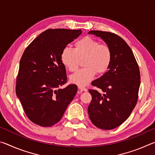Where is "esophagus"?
I'll list each match as a JSON object with an SVG mask.
<instances>
[{"instance_id":"esophagus-1","label":"esophagus","mask_w":155,"mask_h":155,"mask_svg":"<svg viewBox=\"0 0 155 155\" xmlns=\"http://www.w3.org/2000/svg\"><path fill=\"white\" fill-rule=\"evenodd\" d=\"M78 89H79L81 92H82V91H87V88L82 87V86H78Z\"/></svg>"}]
</instances>
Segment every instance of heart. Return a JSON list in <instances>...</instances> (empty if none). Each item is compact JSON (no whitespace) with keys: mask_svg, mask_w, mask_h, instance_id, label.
I'll use <instances>...</instances> for the list:
<instances>
[{"mask_svg":"<svg viewBox=\"0 0 155 155\" xmlns=\"http://www.w3.org/2000/svg\"><path fill=\"white\" fill-rule=\"evenodd\" d=\"M60 57L63 64L71 72L77 71L80 61L84 60L83 65L85 68L70 77V81L78 86L87 85L96 74H104L112 61L110 47L89 36L76 41L74 49L65 47Z\"/></svg>","mask_w":155,"mask_h":155,"instance_id":"obj_1","label":"heart"}]
</instances>
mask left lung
<instances>
[{
	"label": "left lung",
	"mask_w": 155,
	"mask_h": 155,
	"mask_svg": "<svg viewBox=\"0 0 155 155\" xmlns=\"http://www.w3.org/2000/svg\"><path fill=\"white\" fill-rule=\"evenodd\" d=\"M89 33L101 37L112 52L109 70L91 83L103 93L89 90L92 96L88 107L89 116L96 127L114 129L130 116L137 103L140 68L132 50L119 35L102 31H90Z\"/></svg>",
	"instance_id": "obj_1"
}]
</instances>
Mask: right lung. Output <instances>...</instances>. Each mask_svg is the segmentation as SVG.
I'll list each match as a JSON object with an SVG mask.
<instances>
[{
    "mask_svg": "<svg viewBox=\"0 0 155 155\" xmlns=\"http://www.w3.org/2000/svg\"><path fill=\"white\" fill-rule=\"evenodd\" d=\"M82 31L49 28L26 48L20 61L15 92L27 117L35 124L48 127L57 124L77 91L67 83L61 52Z\"/></svg>",
    "mask_w": 155,
    "mask_h": 155,
    "instance_id": "add662e5",
    "label": "right lung"
}]
</instances>
